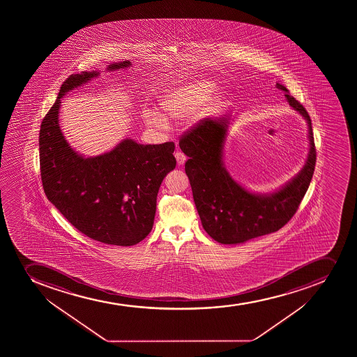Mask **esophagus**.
<instances>
[{"instance_id": "1", "label": "esophagus", "mask_w": 357, "mask_h": 357, "mask_svg": "<svg viewBox=\"0 0 357 357\" xmlns=\"http://www.w3.org/2000/svg\"><path fill=\"white\" fill-rule=\"evenodd\" d=\"M174 157H176L178 165H184L185 162H186V155H185L183 152L176 151V153H174Z\"/></svg>"}]
</instances>
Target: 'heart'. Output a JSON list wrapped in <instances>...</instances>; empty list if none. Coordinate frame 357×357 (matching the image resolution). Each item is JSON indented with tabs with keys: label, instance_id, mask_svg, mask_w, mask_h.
Here are the masks:
<instances>
[{
	"label": "heart",
	"instance_id": "obj_1",
	"mask_svg": "<svg viewBox=\"0 0 357 357\" xmlns=\"http://www.w3.org/2000/svg\"><path fill=\"white\" fill-rule=\"evenodd\" d=\"M215 87V82L208 78L181 82L160 96L159 109L162 116L172 121L185 120L205 102L207 109H215L225 99L223 91H215L213 96H210ZM144 121L149 127H166L165 120L155 110L145 112Z\"/></svg>",
	"mask_w": 357,
	"mask_h": 357
}]
</instances>
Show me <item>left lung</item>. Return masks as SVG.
I'll return each mask as SVG.
<instances>
[{
    "label": "left lung",
    "mask_w": 357,
    "mask_h": 357,
    "mask_svg": "<svg viewBox=\"0 0 357 357\" xmlns=\"http://www.w3.org/2000/svg\"><path fill=\"white\" fill-rule=\"evenodd\" d=\"M275 87L286 93L289 106L307 121L310 139L304 167L277 191L264 195L248 191L225 167L223 146L231 115L205 119L179 141L181 151L188 157L185 171L202 227L219 243H243L280 229L296 214L311 183L317 162L311 117L285 86Z\"/></svg>",
    "instance_id": "obj_1"
}]
</instances>
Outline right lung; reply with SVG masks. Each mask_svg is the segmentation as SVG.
<instances>
[{
	"instance_id": "1",
	"label": "right lung",
	"mask_w": 357,
	"mask_h": 357,
	"mask_svg": "<svg viewBox=\"0 0 357 357\" xmlns=\"http://www.w3.org/2000/svg\"><path fill=\"white\" fill-rule=\"evenodd\" d=\"M124 61L108 71L129 68ZM98 71L72 75L39 131L43 188L68 222L86 236L113 245H134L151 231L162 179L176 167L174 144H139L131 138L102 155L84 157L65 139L59 127L63 96L96 78Z\"/></svg>"
}]
</instances>
